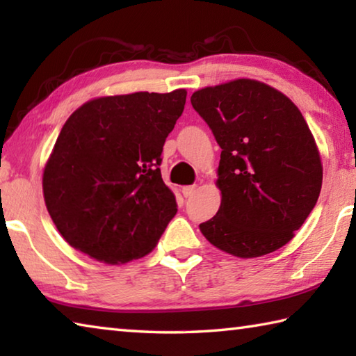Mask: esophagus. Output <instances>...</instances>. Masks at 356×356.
Returning a JSON list of instances; mask_svg holds the SVG:
<instances>
[{
    "label": "esophagus",
    "instance_id": "1",
    "mask_svg": "<svg viewBox=\"0 0 356 356\" xmlns=\"http://www.w3.org/2000/svg\"><path fill=\"white\" fill-rule=\"evenodd\" d=\"M182 193H184V196H185V197H191V196L195 195V193H196V185L184 186V188H182Z\"/></svg>",
    "mask_w": 356,
    "mask_h": 356
}]
</instances>
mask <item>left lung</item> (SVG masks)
<instances>
[{
    "instance_id": "left-lung-1",
    "label": "left lung",
    "mask_w": 356,
    "mask_h": 356,
    "mask_svg": "<svg viewBox=\"0 0 356 356\" xmlns=\"http://www.w3.org/2000/svg\"><path fill=\"white\" fill-rule=\"evenodd\" d=\"M191 105L221 147V204L200 225L215 248L261 257L291 242L322 188L321 152L297 105L251 78L202 88Z\"/></svg>"
}]
</instances>
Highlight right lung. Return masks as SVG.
<instances>
[{"instance_id": "right-lung-1", "label": "right lung", "mask_w": 356, "mask_h": 356, "mask_svg": "<svg viewBox=\"0 0 356 356\" xmlns=\"http://www.w3.org/2000/svg\"><path fill=\"white\" fill-rule=\"evenodd\" d=\"M185 99V89L105 95L70 114L42 176L48 213L70 246L110 265L155 248L177 212L159 165Z\"/></svg>"}]
</instances>
